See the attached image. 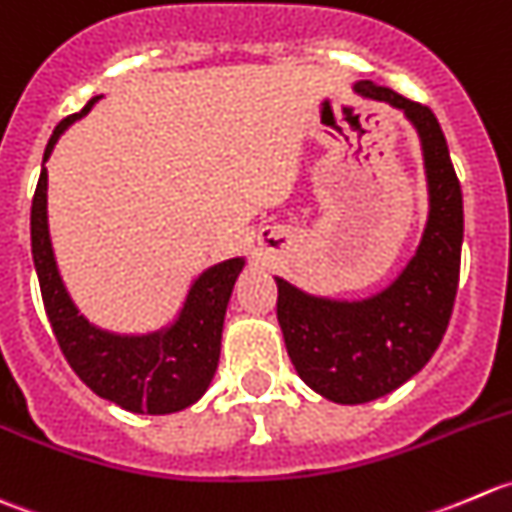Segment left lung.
I'll return each instance as SVG.
<instances>
[{
    "mask_svg": "<svg viewBox=\"0 0 512 512\" xmlns=\"http://www.w3.org/2000/svg\"><path fill=\"white\" fill-rule=\"evenodd\" d=\"M358 91L398 106L418 126L430 219L406 271L368 301L313 298L276 278V316L291 363L313 391L336 403L376 401L430 361L453 313L463 244V191L433 111L388 86L361 82Z\"/></svg>",
    "mask_w": 512,
    "mask_h": 512,
    "instance_id": "1",
    "label": "left lung"
}]
</instances>
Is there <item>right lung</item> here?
<instances>
[{"instance_id": "obj_1", "label": "right lung", "mask_w": 512, "mask_h": 512, "mask_svg": "<svg viewBox=\"0 0 512 512\" xmlns=\"http://www.w3.org/2000/svg\"><path fill=\"white\" fill-rule=\"evenodd\" d=\"M96 99L79 114L57 124L44 161L52 154L59 134L84 116ZM32 256L42 288L44 311L69 366L106 401L124 411L164 416L199 401L214 378L221 353L226 306L244 261L231 258L201 273L194 283L179 321L166 333L141 338L111 336L89 326L64 291L54 263L47 231V169H42L32 199Z\"/></svg>"}]
</instances>
